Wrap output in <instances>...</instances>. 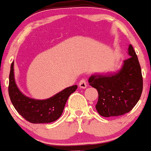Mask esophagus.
Wrapping results in <instances>:
<instances>
[{"mask_svg": "<svg viewBox=\"0 0 151 151\" xmlns=\"http://www.w3.org/2000/svg\"><path fill=\"white\" fill-rule=\"evenodd\" d=\"M86 86H87V82L86 79L82 78L81 80L80 81V82H79V87L82 88H86Z\"/></svg>", "mask_w": 151, "mask_h": 151, "instance_id": "34e87169", "label": "esophagus"}]
</instances>
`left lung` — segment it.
Listing matches in <instances>:
<instances>
[{"instance_id": "left-lung-1", "label": "left lung", "mask_w": 151, "mask_h": 151, "mask_svg": "<svg viewBox=\"0 0 151 151\" xmlns=\"http://www.w3.org/2000/svg\"><path fill=\"white\" fill-rule=\"evenodd\" d=\"M120 70L113 74L92 75L89 85L98 91L96 109L103 117L119 116L129 113L141 97L143 87L142 71L137 56L131 44Z\"/></svg>"}]
</instances>
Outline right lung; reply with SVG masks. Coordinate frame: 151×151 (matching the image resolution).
Returning a JSON list of instances; mask_svg holds the SVG:
<instances>
[{"label": "right lung", "mask_w": 151, "mask_h": 151, "mask_svg": "<svg viewBox=\"0 0 151 151\" xmlns=\"http://www.w3.org/2000/svg\"><path fill=\"white\" fill-rule=\"evenodd\" d=\"M77 85L68 87L46 99H35L26 97L19 89L14 73V62L9 73V94L17 111L27 122L45 124L55 122L61 116L68 97L77 89Z\"/></svg>", "instance_id": "1"}]
</instances>
